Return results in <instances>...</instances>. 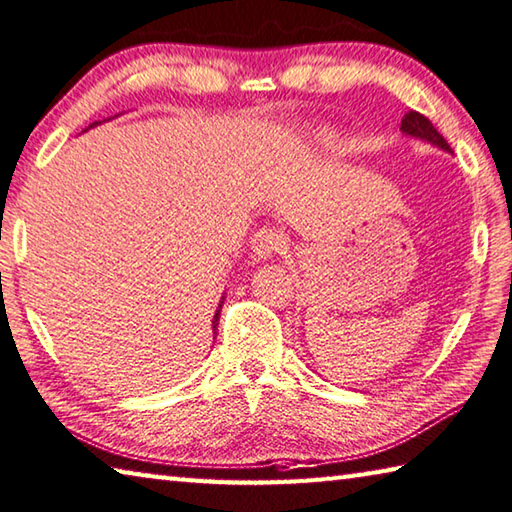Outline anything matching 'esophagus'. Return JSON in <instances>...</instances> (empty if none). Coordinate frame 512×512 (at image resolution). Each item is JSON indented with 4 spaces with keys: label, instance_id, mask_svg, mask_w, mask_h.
Instances as JSON below:
<instances>
[{
    "label": "esophagus",
    "instance_id": "esophagus-1",
    "mask_svg": "<svg viewBox=\"0 0 512 512\" xmlns=\"http://www.w3.org/2000/svg\"><path fill=\"white\" fill-rule=\"evenodd\" d=\"M285 245V240L281 233H276L272 229H261L254 233V238H251V251H254V256L258 261H265V258H272L276 251H281Z\"/></svg>",
    "mask_w": 512,
    "mask_h": 512
}]
</instances>
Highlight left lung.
I'll return each mask as SVG.
<instances>
[{"instance_id": "left-lung-1", "label": "left lung", "mask_w": 512, "mask_h": 512, "mask_svg": "<svg viewBox=\"0 0 512 512\" xmlns=\"http://www.w3.org/2000/svg\"><path fill=\"white\" fill-rule=\"evenodd\" d=\"M400 132L405 134V137H411V139H418V141H423V143H429V146H434V148L443 150V152H450V155H452L450 143H447V141L443 139V134L434 128L432 121H429L427 116L418 114V112H414V110H409L405 116H402Z\"/></svg>"}]
</instances>
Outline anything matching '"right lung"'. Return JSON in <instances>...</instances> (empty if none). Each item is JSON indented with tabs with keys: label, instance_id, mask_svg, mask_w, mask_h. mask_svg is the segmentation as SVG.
Here are the masks:
<instances>
[{
	"label": "right lung",
	"instance_id": "add662e5",
	"mask_svg": "<svg viewBox=\"0 0 512 512\" xmlns=\"http://www.w3.org/2000/svg\"><path fill=\"white\" fill-rule=\"evenodd\" d=\"M119 116V114H116ZM105 121H110V119H105ZM103 121H94L92 125H89V128H94V125H101ZM222 303H224V297L220 299V303H218V310H215V317H213V321H211V326H213V335L218 333V321H220V310H222Z\"/></svg>",
	"mask_w": 512,
	"mask_h": 512
}]
</instances>
